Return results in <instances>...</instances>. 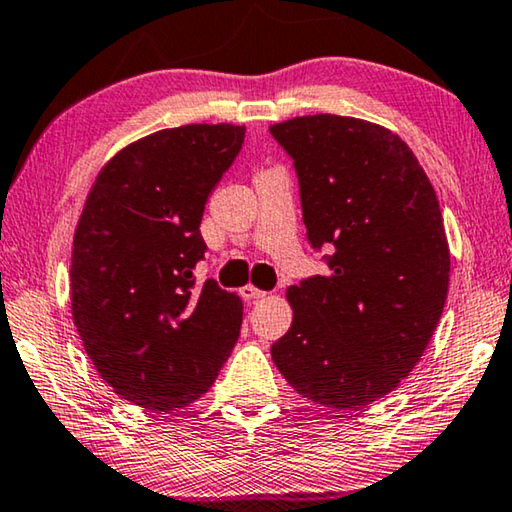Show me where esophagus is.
<instances>
[{"label": "esophagus", "instance_id": "34e87169", "mask_svg": "<svg viewBox=\"0 0 512 512\" xmlns=\"http://www.w3.org/2000/svg\"><path fill=\"white\" fill-rule=\"evenodd\" d=\"M239 296H241L243 300H255V298H264L266 291L257 289V287H253V285H246V287L239 289Z\"/></svg>", "mask_w": 512, "mask_h": 512}]
</instances>
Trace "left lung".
<instances>
[{"mask_svg": "<svg viewBox=\"0 0 512 512\" xmlns=\"http://www.w3.org/2000/svg\"><path fill=\"white\" fill-rule=\"evenodd\" d=\"M269 132L294 159L328 273L287 289L291 328L271 346L300 396L358 410L394 392L440 323L451 257L440 202L412 150L360 118L300 116Z\"/></svg>", "mask_w": 512, "mask_h": 512, "instance_id": "8db88e82", "label": "left lung"}]
</instances>
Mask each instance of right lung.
Listing matches in <instances>:
<instances>
[{
	"label": "right lung",
	"instance_id": "1",
	"mask_svg": "<svg viewBox=\"0 0 512 512\" xmlns=\"http://www.w3.org/2000/svg\"><path fill=\"white\" fill-rule=\"evenodd\" d=\"M246 127L161 129L120 150L88 193L72 243V319L113 392L168 412L214 385L239 339L243 305L193 269L207 198Z\"/></svg>",
	"mask_w": 512,
	"mask_h": 512
}]
</instances>
